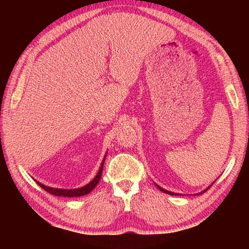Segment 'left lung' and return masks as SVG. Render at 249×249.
<instances>
[{
	"label": "left lung",
	"mask_w": 249,
	"mask_h": 249,
	"mask_svg": "<svg viewBox=\"0 0 249 249\" xmlns=\"http://www.w3.org/2000/svg\"><path fill=\"white\" fill-rule=\"evenodd\" d=\"M158 188H160L162 193H166V194H169V195H176V194H173V193H171V192H168V190H165L163 188H161V187H160V186H157ZM210 188V187H209Z\"/></svg>",
	"instance_id": "8db88e82"
}]
</instances>
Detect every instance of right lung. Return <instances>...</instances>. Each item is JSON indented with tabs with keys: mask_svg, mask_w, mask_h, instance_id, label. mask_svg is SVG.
<instances>
[{
	"mask_svg": "<svg viewBox=\"0 0 249 249\" xmlns=\"http://www.w3.org/2000/svg\"><path fill=\"white\" fill-rule=\"evenodd\" d=\"M106 158V157H105ZM105 158L102 162V166H100L99 171L97 173V176L94 178L93 181L89 182L88 185L80 188H77V189H60V188H52V187H48V186H45V185L40 184L39 182L36 183L39 185V186L45 189L46 192H48L51 195H54V196H61V197H80V196H84L89 193H91L92 190L95 188V186L98 184L100 177H102V173H103V168H104V162H105Z\"/></svg>",
	"mask_w": 249,
	"mask_h": 249,
	"instance_id": "1",
	"label": "right lung"
}]
</instances>
